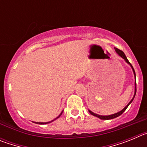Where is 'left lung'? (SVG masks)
Wrapping results in <instances>:
<instances>
[{"label":"left lung","mask_w":147,"mask_h":147,"mask_svg":"<svg viewBox=\"0 0 147 147\" xmlns=\"http://www.w3.org/2000/svg\"><path fill=\"white\" fill-rule=\"evenodd\" d=\"M115 52L117 53V54H119V56H120L121 57L123 58V59H124V61H125V62H127V64H129V65H130V67H132V71H133V74H134L135 79H136V72H135L134 68H133V67H132V65H131L130 63H129V61H128V59H127V57H126V56H125V54H124V53L122 51L119 50V49H116V48H115ZM136 81H135V92H134V96H133V97H132V99H131L130 102H129V103L127 104V106H126V107H124V108L122 109V110H121V111H119V112L116 113H114V114H112V115H98V114H96V113H94L92 112L91 110H88V111H89V113H90V114H91V115H94V116H96V117L98 118V119H102V120H109V119H115V118L119 117V115H121V114L123 113H124V111H125L126 109H127V107H128V106H129V105H130L131 103H132V101H133V99H134V98H135V96H136Z\"/></svg>","instance_id":"obj_1"}]
</instances>
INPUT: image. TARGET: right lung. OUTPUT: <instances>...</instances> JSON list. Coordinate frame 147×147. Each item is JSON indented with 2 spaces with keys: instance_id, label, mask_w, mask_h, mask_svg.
Returning <instances> with one entry per match:
<instances>
[{
  "instance_id": "obj_1",
  "label": "right lung",
  "mask_w": 147,
  "mask_h": 147,
  "mask_svg": "<svg viewBox=\"0 0 147 147\" xmlns=\"http://www.w3.org/2000/svg\"><path fill=\"white\" fill-rule=\"evenodd\" d=\"M62 112H63V111H62V112H61V113L59 114V115H58L57 117L56 118V119H54V120H52V121H49V122H34V123H36V124H49V123H51V122L54 121H55L56 119H57L58 118H59V117H60V115H62Z\"/></svg>"
}]
</instances>
